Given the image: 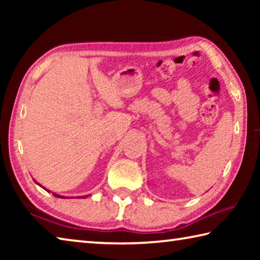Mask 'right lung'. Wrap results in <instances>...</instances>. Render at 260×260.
<instances>
[{"label": "right lung", "mask_w": 260, "mask_h": 260, "mask_svg": "<svg viewBox=\"0 0 260 260\" xmlns=\"http://www.w3.org/2000/svg\"><path fill=\"white\" fill-rule=\"evenodd\" d=\"M52 195H54L55 197H63V196H59V195H57V193H52ZM87 197V196H86Z\"/></svg>", "instance_id": "right-lung-1"}]
</instances>
